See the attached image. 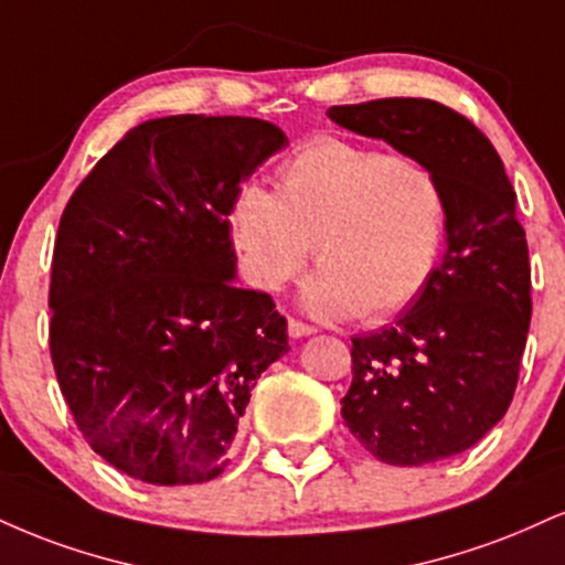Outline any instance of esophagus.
Listing matches in <instances>:
<instances>
[{
  "label": "esophagus",
  "instance_id": "34e87169",
  "mask_svg": "<svg viewBox=\"0 0 565 565\" xmlns=\"http://www.w3.org/2000/svg\"><path fill=\"white\" fill-rule=\"evenodd\" d=\"M289 337L291 339H300V337H310V334H316V326H310V323H302V321H297V318H289Z\"/></svg>",
  "mask_w": 565,
  "mask_h": 565
}]
</instances>
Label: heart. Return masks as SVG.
<instances>
[{
    "instance_id": "1",
    "label": "heart",
    "mask_w": 565,
    "mask_h": 565,
    "mask_svg": "<svg viewBox=\"0 0 565 565\" xmlns=\"http://www.w3.org/2000/svg\"><path fill=\"white\" fill-rule=\"evenodd\" d=\"M445 183L429 166L321 134L278 168V194L249 183L231 210L244 274L276 291L308 263L305 308L386 321L424 295L447 242Z\"/></svg>"
}]
</instances>
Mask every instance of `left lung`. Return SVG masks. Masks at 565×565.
<instances>
[{"label":"left lung","instance_id":"left-lung-1","mask_svg":"<svg viewBox=\"0 0 565 565\" xmlns=\"http://www.w3.org/2000/svg\"><path fill=\"white\" fill-rule=\"evenodd\" d=\"M334 124L384 139L445 183L447 247L397 323L352 339L342 418L373 458L424 466L468 450L511 405L532 321V268L515 192L492 141L431 99L329 107Z\"/></svg>","mask_w":565,"mask_h":565}]
</instances>
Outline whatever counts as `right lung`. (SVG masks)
Segmentation results:
<instances>
[{
	"instance_id": "1",
	"label": "right lung",
	"mask_w": 565,
	"mask_h": 565,
	"mask_svg": "<svg viewBox=\"0 0 565 565\" xmlns=\"http://www.w3.org/2000/svg\"><path fill=\"white\" fill-rule=\"evenodd\" d=\"M287 145L239 115L136 126L60 217L50 352L78 431L147 484H202L228 466L249 392L289 352L287 318L236 287L228 215Z\"/></svg>"
}]
</instances>
